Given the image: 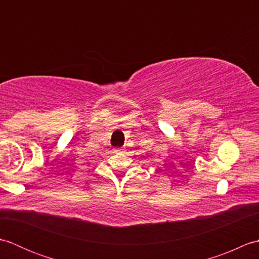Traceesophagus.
<instances>
[{"label":"esophagus","mask_w":259,"mask_h":259,"mask_svg":"<svg viewBox=\"0 0 259 259\" xmlns=\"http://www.w3.org/2000/svg\"><path fill=\"white\" fill-rule=\"evenodd\" d=\"M114 152H117V153L123 152V149H121V148H117V149H114Z\"/></svg>","instance_id":"34e87169"}]
</instances>
